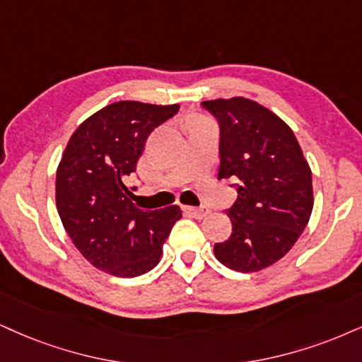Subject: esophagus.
Wrapping results in <instances>:
<instances>
[{
    "mask_svg": "<svg viewBox=\"0 0 362 362\" xmlns=\"http://www.w3.org/2000/svg\"><path fill=\"white\" fill-rule=\"evenodd\" d=\"M186 211H188L191 216H194L196 220H203V218H206L209 215V209H206V208L188 206V208H186Z\"/></svg>",
    "mask_w": 362,
    "mask_h": 362,
    "instance_id": "esophagus-1",
    "label": "esophagus"
}]
</instances>
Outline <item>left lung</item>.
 <instances>
[{"mask_svg": "<svg viewBox=\"0 0 362 362\" xmlns=\"http://www.w3.org/2000/svg\"><path fill=\"white\" fill-rule=\"evenodd\" d=\"M203 107L220 122L218 180L238 181L226 213L233 230L213 250L231 270H263L287 255L309 223L310 166L292 129L258 102L231 97Z\"/></svg>", "mask_w": 362, "mask_h": 362, "instance_id": "obj_1", "label": "left lung"}]
</instances>
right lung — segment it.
<instances>
[{
  "instance_id": "obj_1",
  "label": "right lung",
  "mask_w": 362,
  "mask_h": 362,
  "mask_svg": "<svg viewBox=\"0 0 362 362\" xmlns=\"http://www.w3.org/2000/svg\"><path fill=\"white\" fill-rule=\"evenodd\" d=\"M177 110V104L114 102L83 120L65 147L55 181L58 215L83 258L105 274L131 279L153 270L181 218L176 204L137 208L126 186L149 134Z\"/></svg>"
}]
</instances>
